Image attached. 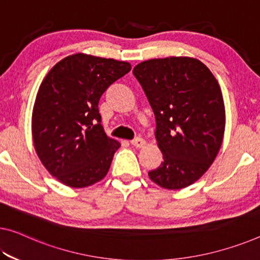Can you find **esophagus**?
<instances>
[{"label": "esophagus", "instance_id": "obj_1", "mask_svg": "<svg viewBox=\"0 0 260 260\" xmlns=\"http://www.w3.org/2000/svg\"><path fill=\"white\" fill-rule=\"evenodd\" d=\"M131 145L135 146V147H138V149H141V147H144L146 145V142L144 141L143 138L137 137V138H135L134 141H131Z\"/></svg>", "mask_w": 260, "mask_h": 260}]
</instances>
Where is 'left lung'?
Here are the masks:
<instances>
[{
    "label": "left lung",
    "mask_w": 260,
    "mask_h": 260,
    "mask_svg": "<svg viewBox=\"0 0 260 260\" xmlns=\"http://www.w3.org/2000/svg\"><path fill=\"white\" fill-rule=\"evenodd\" d=\"M152 108L161 165L149 172L165 189L191 185L221 149L225 109L216 78L195 58L150 59L133 71Z\"/></svg>",
    "instance_id": "1"
}]
</instances>
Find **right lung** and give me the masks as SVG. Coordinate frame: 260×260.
<instances>
[{
  "label": "right lung",
  "mask_w": 260,
  "mask_h": 260,
  "mask_svg": "<svg viewBox=\"0 0 260 260\" xmlns=\"http://www.w3.org/2000/svg\"><path fill=\"white\" fill-rule=\"evenodd\" d=\"M130 70L126 61L77 53L44 78L32 110L34 145L45 169L63 185L83 188L107 175L121 144L103 130L99 101Z\"/></svg>",
  "instance_id": "obj_1"
}]
</instances>
